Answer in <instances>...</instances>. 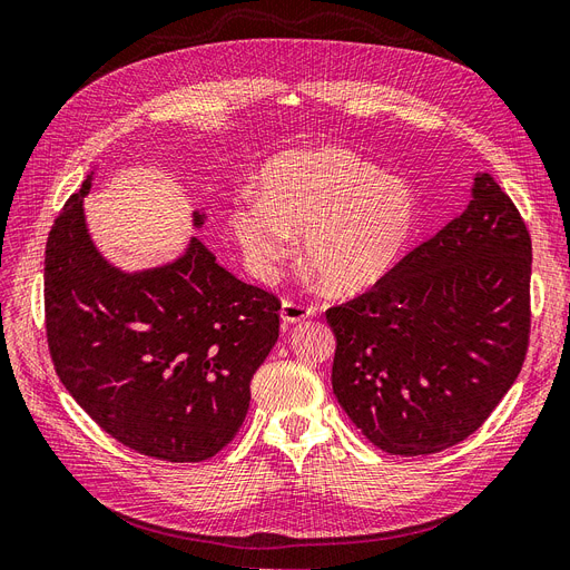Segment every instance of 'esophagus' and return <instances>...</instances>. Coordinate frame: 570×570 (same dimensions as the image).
Returning a JSON list of instances; mask_svg holds the SVG:
<instances>
[{"label":"esophagus","instance_id":"esophagus-1","mask_svg":"<svg viewBox=\"0 0 570 570\" xmlns=\"http://www.w3.org/2000/svg\"><path fill=\"white\" fill-rule=\"evenodd\" d=\"M315 313L313 304H304V302H292L285 299L281 306V317L285 323H302L306 317H311Z\"/></svg>","mask_w":570,"mask_h":570}]
</instances>
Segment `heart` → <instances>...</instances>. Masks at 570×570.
I'll list each match as a JSON object with an SVG mask.
<instances>
[{
  "label": "heart",
  "instance_id": "1",
  "mask_svg": "<svg viewBox=\"0 0 570 570\" xmlns=\"http://www.w3.org/2000/svg\"><path fill=\"white\" fill-rule=\"evenodd\" d=\"M259 187L262 198L234 203L232 229L262 276L289 255L292 234L304 232V259L327 289H367L402 259L416 232L414 189L344 147L281 154Z\"/></svg>",
  "mask_w": 570,
  "mask_h": 570
}]
</instances>
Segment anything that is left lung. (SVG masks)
I'll return each mask as SVG.
<instances>
[{"label":"left lung","mask_w":570,"mask_h":570,"mask_svg":"<svg viewBox=\"0 0 570 570\" xmlns=\"http://www.w3.org/2000/svg\"><path fill=\"white\" fill-rule=\"evenodd\" d=\"M325 315L332 389L362 435L397 456L444 451L482 428L527 360V224L480 173L456 219Z\"/></svg>","instance_id":"obj_1"}]
</instances>
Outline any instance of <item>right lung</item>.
<instances>
[{
  "label": "right lung",
  "instance_id": "1",
  "mask_svg": "<svg viewBox=\"0 0 570 570\" xmlns=\"http://www.w3.org/2000/svg\"><path fill=\"white\" fill-rule=\"evenodd\" d=\"M88 189L90 179L65 203L43 259L56 374L124 446L170 463L206 461L245 421L249 381L278 341L281 299L238 281L198 238L168 266L114 268L86 232Z\"/></svg>",
  "mask_w": 570,
  "mask_h": 570
}]
</instances>
